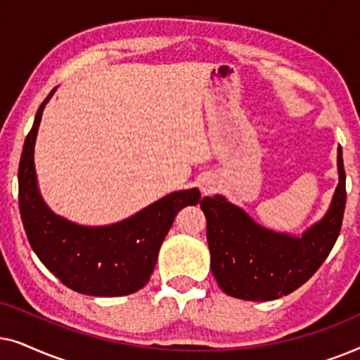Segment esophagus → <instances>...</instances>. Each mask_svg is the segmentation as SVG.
Masks as SVG:
<instances>
[{"label": "esophagus", "instance_id": "34e87169", "mask_svg": "<svg viewBox=\"0 0 360 360\" xmlns=\"http://www.w3.org/2000/svg\"><path fill=\"white\" fill-rule=\"evenodd\" d=\"M210 190H211V188H210L208 185H205V186H203V191H205V193H210Z\"/></svg>", "mask_w": 360, "mask_h": 360}]
</instances>
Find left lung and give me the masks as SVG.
Wrapping results in <instances>:
<instances>
[{
    "instance_id": "8db88e82",
    "label": "left lung",
    "mask_w": 360,
    "mask_h": 360,
    "mask_svg": "<svg viewBox=\"0 0 360 360\" xmlns=\"http://www.w3.org/2000/svg\"><path fill=\"white\" fill-rule=\"evenodd\" d=\"M339 184L319 223L302 236L265 229L221 195L200 201L206 216L211 272L229 297L267 302L292 293L309 280L331 252L346 208V172L338 149Z\"/></svg>"
}]
</instances>
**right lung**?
<instances>
[{
	"label": "right lung",
	"mask_w": 360,
	"mask_h": 360,
	"mask_svg": "<svg viewBox=\"0 0 360 360\" xmlns=\"http://www.w3.org/2000/svg\"><path fill=\"white\" fill-rule=\"evenodd\" d=\"M39 106L19 162V211L29 244L41 262L68 288L91 297H122L141 290L154 272L157 255L176 213L198 205V188L175 191L121 223L86 228L49 210L37 188L34 144L42 111Z\"/></svg>",
	"instance_id": "add662e5"
}]
</instances>
